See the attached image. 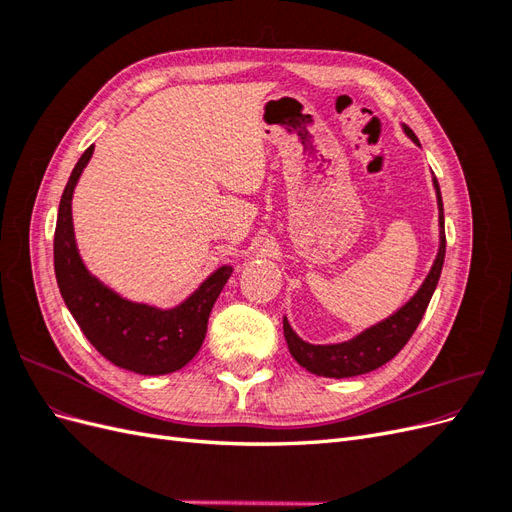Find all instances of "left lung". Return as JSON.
Listing matches in <instances>:
<instances>
[{
	"mask_svg": "<svg viewBox=\"0 0 512 512\" xmlns=\"http://www.w3.org/2000/svg\"><path fill=\"white\" fill-rule=\"evenodd\" d=\"M401 130L410 138V141L421 147L416 134L401 123ZM433 190H436L438 200V254L433 258V265L418 286V290L412 297L401 305L391 316L384 320L371 324V327L356 333L354 337L346 339V342L339 344H309L303 337L297 335L290 327L288 318L284 316V337L292 359L297 361L307 371H312L316 376L322 378H352L367 374V371H374L389 363L393 356L408 344V339L416 331L418 322H421L425 309L433 297V290L438 286L442 265H444V254H446V237H444V205H442V194L436 175L431 173Z\"/></svg>",
	"mask_w": 512,
	"mask_h": 512,
	"instance_id": "1",
	"label": "left lung"
}]
</instances>
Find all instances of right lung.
Masks as SVG:
<instances>
[{
	"mask_svg": "<svg viewBox=\"0 0 512 512\" xmlns=\"http://www.w3.org/2000/svg\"><path fill=\"white\" fill-rule=\"evenodd\" d=\"M91 156L94 145L76 162L59 200L53 241L59 292L83 335L104 359L141 376L173 374L203 346L213 303L235 267H218L173 307L130 301L108 288L83 262L72 222L74 188Z\"/></svg>",
	"mask_w": 512,
	"mask_h": 512,
	"instance_id": "obj_1",
	"label": "right lung"
}]
</instances>
